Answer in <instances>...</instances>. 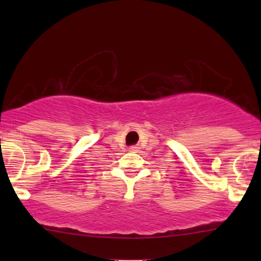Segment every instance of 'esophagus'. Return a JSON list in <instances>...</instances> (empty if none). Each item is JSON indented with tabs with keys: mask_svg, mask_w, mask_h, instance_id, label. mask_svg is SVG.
I'll list each match as a JSON object with an SVG mask.
<instances>
[{
	"mask_svg": "<svg viewBox=\"0 0 261 261\" xmlns=\"http://www.w3.org/2000/svg\"><path fill=\"white\" fill-rule=\"evenodd\" d=\"M139 146H136V145H134V146H131L130 147V151H133V152H136V151H139Z\"/></svg>",
	"mask_w": 261,
	"mask_h": 261,
	"instance_id": "obj_1",
	"label": "esophagus"
}]
</instances>
